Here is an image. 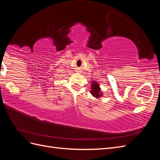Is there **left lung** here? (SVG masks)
<instances>
[{"label": "left lung", "instance_id": "8db88e82", "mask_svg": "<svg viewBox=\"0 0 160 160\" xmlns=\"http://www.w3.org/2000/svg\"><path fill=\"white\" fill-rule=\"evenodd\" d=\"M91 93L93 97L96 98H99L102 96L103 93H101V89L99 88V85L97 82H91Z\"/></svg>", "mask_w": 160, "mask_h": 160}]
</instances>
